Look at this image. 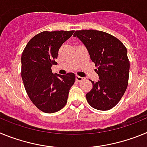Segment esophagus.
<instances>
[{"label":"esophagus","mask_w":147,"mask_h":147,"mask_svg":"<svg viewBox=\"0 0 147 147\" xmlns=\"http://www.w3.org/2000/svg\"><path fill=\"white\" fill-rule=\"evenodd\" d=\"M76 81H78V82H81V81H82V80H84V78L82 77V76H77V75H76Z\"/></svg>","instance_id":"obj_1"}]
</instances>
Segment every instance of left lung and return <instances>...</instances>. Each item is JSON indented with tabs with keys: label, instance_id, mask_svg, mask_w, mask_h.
Returning a JSON list of instances; mask_svg holds the SVG:
<instances>
[{
	"label": "left lung",
	"instance_id": "1",
	"mask_svg": "<svg viewBox=\"0 0 147 147\" xmlns=\"http://www.w3.org/2000/svg\"><path fill=\"white\" fill-rule=\"evenodd\" d=\"M85 45L99 80L91 81L93 88L86 94L89 105L98 110H109L119 103L128 85L129 62L127 51L119 39L97 30L76 31Z\"/></svg>",
	"mask_w": 147,
	"mask_h": 147
}]
</instances>
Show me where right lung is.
<instances>
[{
	"label": "right lung",
	"instance_id": "1",
	"mask_svg": "<svg viewBox=\"0 0 147 147\" xmlns=\"http://www.w3.org/2000/svg\"><path fill=\"white\" fill-rule=\"evenodd\" d=\"M74 31L42 32L28 41L21 57V76L26 93L34 105L46 113L57 112L65 106L70 88L74 84V73L54 74L61 45Z\"/></svg>",
	"mask_w": 147,
	"mask_h": 147
}]
</instances>
